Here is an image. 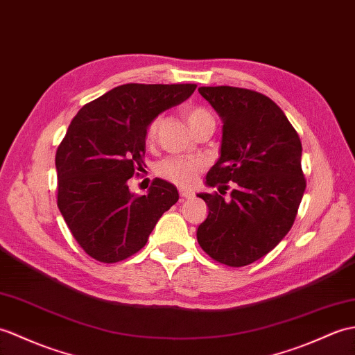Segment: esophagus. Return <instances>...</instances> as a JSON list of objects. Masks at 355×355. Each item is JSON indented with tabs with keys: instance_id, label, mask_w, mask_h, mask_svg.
<instances>
[{
	"instance_id": "34e87169",
	"label": "esophagus",
	"mask_w": 355,
	"mask_h": 355,
	"mask_svg": "<svg viewBox=\"0 0 355 355\" xmlns=\"http://www.w3.org/2000/svg\"><path fill=\"white\" fill-rule=\"evenodd\" d=\"M180 198H181V200H191V198H193V192L184 191V189H180Z\"/></svg>"
}]
</instances>
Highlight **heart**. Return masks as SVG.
Wrapping results in <instances>:
<instances>
[{
    "instance_id": "obj_1",
    "label": "heart",
    "mask_w": 355,
    "mask_h": 355,
    "mask_svg": "<svg viewBox=\"0 0 355 355\" xmlns=\"http://www.w3.org/2000/svg\"><path fill=\"white\" fill-rule=\"evenodd\" d=\"M183 116L187 122L189 128L195 131L198 127L204 125V123H215V116L213 113L205 109L202 105H191L186 107L183 112ZM159 118H155L150 122L146 128V140L151 142L157 136L159 130ZM204 169V160L200 157H169L159 163L157 174L171 181V183L178 186H191L193 181L198 178V174Z\"/></svg>"
}]
</instances>
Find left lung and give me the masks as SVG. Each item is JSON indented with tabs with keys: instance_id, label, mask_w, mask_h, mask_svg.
<instances>
[{
	"instance_id": "8db88e82",
	"label": "left lung",
	"mask_w": 355,
	"mask_h": 355,
	"mask_svg": "<svg viewBox=\"0 0 355 355\" xmlns=\"http://www.w3.org/2000/svg\"><path fill=\"white\" fill-rule=\"evenodd\" d=\"M198 92L224 122L220 157L205 183L223 194L230 182L234 191L230 202L218 192L198 193L209 216L196 239L213 260L246 266L274 250L293 225L306 191L302 145L266 95L232 86H202Z\"/></svg>"
}]
</instances>
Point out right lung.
I'll use <instances>...</instances> for the list:
<instances>
[{
	"label": "right lung",
	"instance_id": "obj_1",
	"mask_svg": "<svg viewBox=\"0 0 355 355\" xmlns=\"http://www.w3.org/2000/svg\"><path fill=\"white\" fill-rule=\"evenodd\" d=\"M195 89L122 85L81 107L71 121L55 153L57 205L92 259L116 263L142 250L163 213L178 201L168 181L155 178L145 195H135L128 180L145 164L150 122Z\"/></svg>",
	"mask_w": 355,
	"mask_h": 355
}]
</instances>
